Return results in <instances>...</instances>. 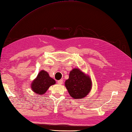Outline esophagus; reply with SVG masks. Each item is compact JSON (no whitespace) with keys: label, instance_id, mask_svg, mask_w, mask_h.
<instances>
[{"label":"esophagus","instance_id":"34e87169","mask_svg":"<svg viewBox=\"0 0 132 132\" xmlns=\"http://www.w3.org/2000/svg\"><path fill=\"white\" fill-rule=\"evenodd\" d=\"M57 82H58V84H63V80H58Z\"/></svg>","mask_w":132,"mask_h":132}]
</instances>
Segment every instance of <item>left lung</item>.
Returning a JSON list of instances; mask_svg holds the SVG:
<instances>
[{
    "instance_id": "1",
    "label": "left lung",
    "mask_w": 132,
    "mask_h": 132,
    "mask_svg": "<svg viewBox=\"0 0 132 132\" xmlns=\"http://www.w3.org/2000/svg\"><path fill=\"white\" fill-rule=\"evenodd\" d=\"M69 95L74 99L85 97L92 88V81L80 69H74L69 74V78L65 82Z\"/></svg>"
}]
</instances>
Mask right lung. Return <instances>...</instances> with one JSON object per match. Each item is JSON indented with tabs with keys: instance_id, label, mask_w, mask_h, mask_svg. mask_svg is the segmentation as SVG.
<instances>
[{
	"instance_id": "add662e5",
	"label": "right lung",
	"mask_w": 132,
	"mask_h": 132,
	"mask_svg": "<svg viewBox=\"0 0 132 132\" xmlns=\"http://www.w3.org/2000/svg\"><path fill=\"white\" fill-rule=\"evenodd\" d=\"M55 84V81L51 78L47 71L42 70L38 74L36 78L31 85L32 89L38 95H43L47 90L50 86Z\"/></svg>"
}]
</instances>
